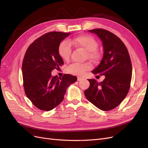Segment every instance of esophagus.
Masks as SVG:
<instances>
[{
	"label": "esophagus",
	"mask_w": 148,
	"mask_h": 148,
	"mask_svg": "<svg viewBox=\"0 0 148 148\" xmlns=\"http://www.w3.org/2000/svg\"><path fill=\"white\" fill-rule=\"evenodd\" d=\"M83 79V78L82 77H78V78H77V80H78V82L79 81H81V80Z\"/></svg>",
	"instance_id": "esophagus-1"
}]
</instances>
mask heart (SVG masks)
I'll list each match as a JSON object with an SVG mask.
<instances>
[{
	"label": "heart",
	"mask_w": 148,
	"mask_h": 148,
	"mask_svg": "<svg viewBox=\"0 0 148 148\" xmlns=\"http://www.w3.org/2000/svg\"><path fill=\"white\" fill-rule=\"evenodd\" d=\"M71 45H74L76 47L82 48L86 51L88 58L92 60L96 61L99 59L100 53L96 49L97 42L91 36H79L73 39L62 42L58 49V52L62 59L65 60L69 59L71 52ZM90 69L91 65L89 64L74 63L67 67V70L71 74L82 75L85 73V71L89 70Z\"/></svg>",
	"instance_id": "b5f03b06"
}]
</instances>
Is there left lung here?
Instances as JSON below:
<instances>
[{"instance_id": "left-lung-1", "label": "left lung", "mask_w": 148, "mask_h": 148, "mask_svg": "<svg viewBox=\"0 0 148 148\" xmlns=\"http://www.w3.org/2000/svg\"><path fill=\"white\" fill-rule=\"evenodd\" d=\"M97 35L102 42L101 63L92 71L95 75H104L103 82L88 79L89 87L84 91L86 99L102 110L117 107L127 96L130 88L132 66L128 49L117 36L104 29L89 30Z\"/></svg>"}]
</instances>
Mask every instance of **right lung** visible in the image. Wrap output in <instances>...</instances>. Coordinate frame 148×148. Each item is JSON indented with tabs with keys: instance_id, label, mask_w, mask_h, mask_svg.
Wrapping results in <instances>:
<instances>
[{
	"instance_id": "1",
	"label": "right lung",
	"mask_w": 148,
	"mask_h": 148,
	"mask_svg": "<svg viewBox=\"0 0 148 148\" xmlns=\"http://www.w3.org/2000/svg\"><path fill=\"white\" fill-rule=\"evenodd\" d=\"M70 34L46 33L31 43L26 51L22 64L25 92L33 104L41 110L54 109L63 101L66 88L77 80L69 74L62 78L51 75L53 70L64 65L58 49Z\"/></svg>"
}]
</instances>
